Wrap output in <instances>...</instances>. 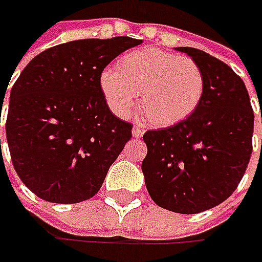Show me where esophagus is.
I'll return each mask as SVG.
<instances>
[{
  "label": "esophagus",
  "mask_w": 262,
  "mask_h": 262,
  "mask_svg": "<svg viewBox=\"0 0 262 262\" xmlns=\"http://www.w3.org/2000/svg\"><path fill=\"white\" fill-rule=\"evenodd\" d=\"M133 137H136V138H140V137L143 136L144 134V129L141 128V126H138V125H134L133 126Z\"/></svg>",
  "instance_id": "esophagus-1"
}]
</instances>
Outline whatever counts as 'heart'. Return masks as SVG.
I'll return each instance as SVG.
<instances>
[{
    "label": "heart",
    "instance_id": "obj_1",
    "mask_svg": "<svg viewBox=\"0 0 262 262\" xmlns=\"http://www.w3.org/2000/svg\"><path fill=\"white\" fill-rule=\"evenodd\" d=\"M99 89L118 116L129 115L140 96L141 114L151 125L172 126L201 105L206 78L194 59L146 48L121 56L116 70L102 71Z\"/></svg>",
    "mask_w": 262,
    "mask_h": 262
}]
</instances>
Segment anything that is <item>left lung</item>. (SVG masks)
<instances>
[{
  "mask_svg": "<svg viewBox=\"0 0 262 262\" xmlns=\"http://www.w3.org/2000/svg\"><path fill=\"white\" fill-rule=\"evenodd\" d=\"M175 49L201 67L204 97L185 121L143 136L141 170L157 206L195 214L223 203L241 182L252 153L254 112L245 83L227 64L195 48Z\"/></svg>",
  "mask_w": 262,
  "mask_h": 262,
  "instance_id": "left-lung-1",
  "label": "left lung"
}]
</instances>
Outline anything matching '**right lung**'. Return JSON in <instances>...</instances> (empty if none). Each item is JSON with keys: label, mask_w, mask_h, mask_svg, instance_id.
Here are the masks:
<instances>
[{"label": "right lung", "mask_w": 262, "mask_h": 262, "mask_svg": "<svg viewBox=\"0 0 262 262\" xmlns=\"http://www.w3.org/2000/svg\"><path fill=\"white\" fill-rule=\"evenodd\" d=\"M141 42L128 36L73 40L40 52L21 71L5 133L17 175L39 198L76 204L100 189L133 125L111 112L99 77Z\"/></svg>", "instance_id": "obj_1"}]
</instances>
